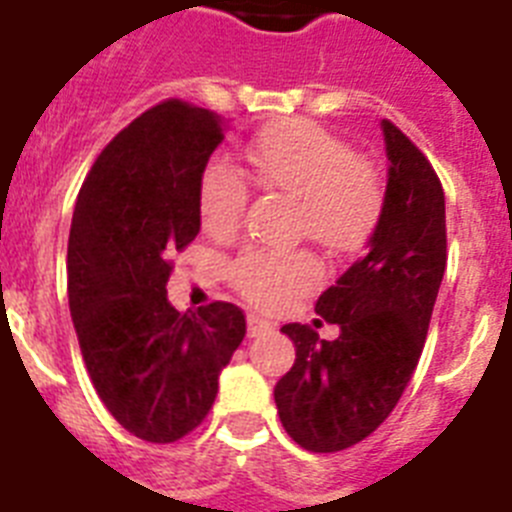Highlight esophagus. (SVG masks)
I'll return each mask as SVG.
<instances>
[{"label": "esophagus", "mask_w": 512, "mask_h": 512, "mask_svg": "<svg viewBox=\"0 0 512 512\" xmlns=\"http://www.w3.org/2000/svg\"><path fill=\"white\" fill-rule=\"evenodd\" d=\"M271 323L264 318H256V315H248V338H259L264 333H269Z\"/></svg>", "instance_id": "34e87169"}]
</instances>
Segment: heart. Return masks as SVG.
Returning a JSON list of instances; mask_svg holds the SVG:
<instances>
[{
    "mask_svg": "<svg viewBox=\"0 0 512 512\" xmlns=\"http://www.w3.org/2000/svg\"><path fill=\"white\" fill-rule=\"evenodd\" d=\"M253 179L269 192L300 202V230L330 251H351L382 215V179L356 158L346 140L312 122H279L248 146ZM248 184L228 164L212 161L200 179V220L207 233H230L241 223ZM233 282L261 307H277L315 282L307 259H274L251 251L235 261Z\"/></svg>",
    "mask_w": 512,
    "mask_h": 512,
    "instance_id": "obj_1",
    "label": "heart"
}]
</instances>
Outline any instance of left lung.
Returning <instances> with one entry per match:
<instances>
[{
    "label": "left lung",
    "mask_w": 512,
    "mask_h": 512,
    "mask_svg": "<svg viewBox=\"0 0 512 512\" xmlns=\"http://www.w3.org/2000/svg\"><path fill=\"white\" fill-rule=\"evenodd\" d=\"M387 187L364 256L320 295L338 325L320 341L289 323L295 366L274 387L279 420L302 449L330 454L364 441L395 410L418 366L446 271V200L428 158L382 120Z\"/></svg>",
    "instance_id": "obj_1"
}]
</instances>
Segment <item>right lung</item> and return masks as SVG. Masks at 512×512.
I'll return each mask as SVG.
<instances>
[{
    "mask_svg": "<svg viewBox=\"0 0 512 512\" xmlns=\"http://www.w3.org/2000/svg\"><path fill=\"white\" fill-rule=\"evenodd\" d=\"M225 117L164 102L94 161L69 235V307L94 390L133 436L171 443L210 413L217 379L246 336L230 302L179 312L169 253L200 233V179Z\"/></svg>",
    "mask_w": 512,
    "mask_h": 512,
    "instance_id": "add662e5",
    "label": "right lung"
}]
</instances>
